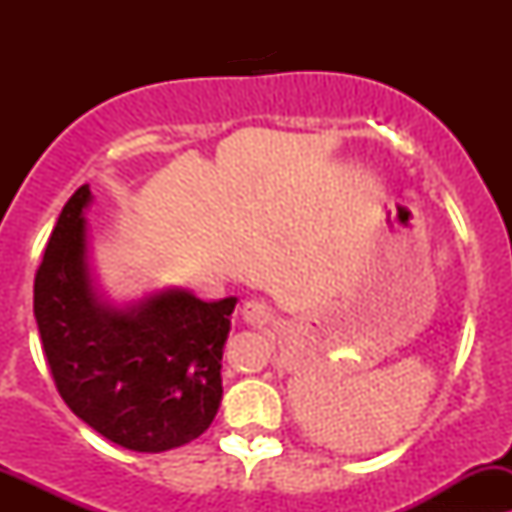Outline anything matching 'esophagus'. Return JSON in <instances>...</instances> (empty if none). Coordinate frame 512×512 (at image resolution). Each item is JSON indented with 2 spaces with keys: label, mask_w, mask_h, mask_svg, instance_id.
<instances>
[{
  "label": "esophagus",
  "mask_w": 512,
  "mask_h": 512,
  "mask_svg": "<svg viewBox=\"0 0 512 512\" xmlns=\"http://www.w3.org/2000/svg\"><path fill=\"white\" fill-rule=\"evenodd\" d=\"M242 317H245V322L262 327V324H267L272 319V307L262 302V299H247L242 304Z\"/></svg>",
  "instance_id": "obj_1"
}]
</instances>
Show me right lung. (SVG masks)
Segmentation results:
<instances>
[{
  "instance_id": "add662e5",
  "label": "right lung",
  "mask_w": 512,
  "mask_h": 512,
  "mask_svg": "<svg viewBox=\"0 0 512 512\" xmlns=\"http://www.w3.org/2000/svg\"><path fill=\"white\" fill-rule=\"evenodd\" d=\"M81 185L34 277V317L64 404L108 441L160 453L208 431L223 399L220 359L237 299L160 292L128 312L98 302L86 265Z\"/></svg>"
}]
</instances>
